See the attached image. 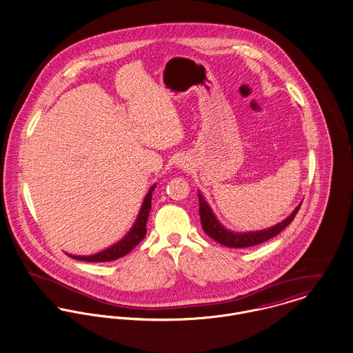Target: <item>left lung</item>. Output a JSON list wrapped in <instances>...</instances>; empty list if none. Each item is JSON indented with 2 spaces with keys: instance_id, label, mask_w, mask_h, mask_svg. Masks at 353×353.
<instances>
[{
  "instance_id": "1",
  "label": "left lung",
  "mask_w": 353,
  "mask_h": 353,
  "mask_svg": "<svg viewBox=\"0 0 353 353\" xmlns=\"http://www.w3.org/2000/svg\"><path fill=\"white\" fill-rule=\"evenodd\" d=\"M199 198V217H201V224L203 228V232L210 236L214 241L223 244L225 247L229 248H247V247H254L257 244H261L276 234H279L288 225L291 224L294 217L296 216L301 205L295 208V210L290 214L289 217L283 221L279 223L270 229L260 230V232H250V233H233L226 230L223 225L217 221L214 214L212 213L209 205L205 202L202 195H198Z\"/></svg>"
}]
</instances>
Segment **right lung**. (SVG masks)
I'll list each match as a JSON object with an SVG mask.
<instances>
[{"label": "right lung", "mask_w": 353, "mask_h": 353, "mask_svg": "<svg viewBox=\"0 0 353 353\" xmlns=\"http://www.w3.org/2000/svg\"><path fill=\"white\" fill-rule=\"evenodd\" d=\"M154 189H155V186H152L148 194L145 195L136 223L133 225V228L130 229L128 234L121 241H119L113 247H110V248H108V250H105L99 254H96L93 256H72V255H68V256L77 259V260L90 261V263L92 261L93 263H97V261H112V260H116L119 257L125 256L147 234V221H148V216H150V210H151V198H152Z\"/></svg>", "instance_id": "1"}]
</instances>
